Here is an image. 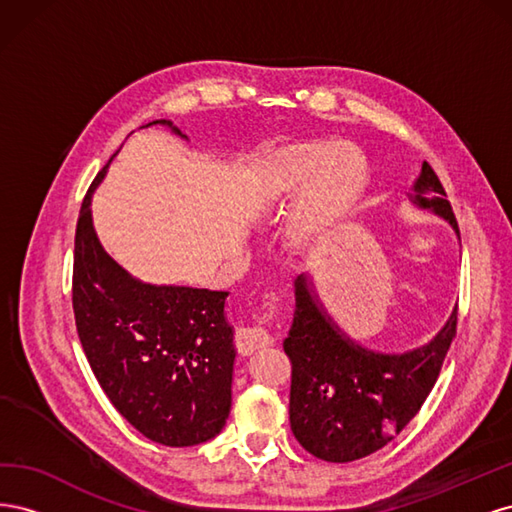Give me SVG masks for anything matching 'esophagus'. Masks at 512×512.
Returning a JSON list of instances; mask_svg holds the SVG:
<instances>
[{
  "instance_id": "34e87169",
  "label": "esophagus",
  "mask_w": 512,
  "mask_h": 512,
  "mask_svg": "<svg viewBox=\"0 0 512 512\" xmlns=\"http://www.w3.org/2000/svg\"><path fill=\"white\" fill-rule=\"evenodd\" d=\"M273 344V337L269 335V331L258 324V327H247L241 329L237 335V348L241 354H252L260 348H267Z\"/></svg>"
}]
</instances>
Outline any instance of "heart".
<instances>
[{
	"instance_id": "1",
	"label": "heart",
	"mask_w": 512,
	"mask_h": 512,
	"mask_svg": "<svg viewBox=\"0 0 512 512\" xmlns=\"http://www.w3.org/2000/svg\"><path fill=\"white\" fill-rule=\"evenodd\" d=\"M369 185V160L348 141H309L275 162L258 211L277 215L304 196L290 213L284 241L292 254L329 252L359 207Z\"/></svg>"
}]
</instances>
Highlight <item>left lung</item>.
Instances as JSON below:
<instances>
[{
    "label": "left lung",
    "mask_w": 512,
    "mask_h": 512,
    "mask_svg": "<svg viewBox=\"0 0 512 512\" xmlns=\"http://www.w3.org/2000/svg\"><path fill=\"white\" fill-rule=\"evenodd\" d=\"M455 230L451 203L433 168L423 162L408 194ZM457 327V305L427 344L378 352L352 339L322 305L314 280H294V318L284 350L292 361L290 429L318 459L346 463L380 451L425 404Z\"/></svg>",
    "instance_id": "obj_1"
}]
</instances>
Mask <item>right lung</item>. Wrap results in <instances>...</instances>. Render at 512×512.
I'll return each mask as SVG.
<instances>
[{
  "mask_svg": "<svg viewBox=\"0 0 512 512\" xmlns=\"http://www.w3.org/2000/svg\"><path fill=\"white\" fill-rule=\"evenodd\" d=\"M158 123L188 138L166 119L147 126ZM106 168L76 224V331L102 391L134 429L164 446L203 444L224 429L232 404L237 350L224 312L228 292L145 284L106 254L91 218Z\"/></svg>",
  "mask_w": 512,
  "mask_h": 512,
  "instance_id": "right-lung-1",
  "label": "right lung"
}]
</instances>
